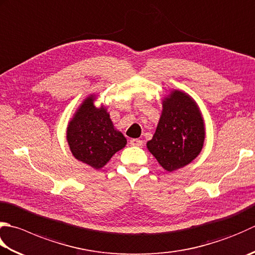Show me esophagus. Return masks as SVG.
I'll return each instance as SVG.
<instances>
[{
  "instance_id": "34e87169",
  "label": "esophagus",
  "mask_w": 255,
  "mask_h": 255,
  "mask_svg": "<svg viewBox=\"0 0 255 255\" xmlns=\"http://www.w3.org/2000/svg\"><path fill=\"white\" fill-rule=\"evenodd\" d=\"M142 144V140L140 139H137V138H133L130 140V146H134V147H140Z\"/></svg>"
}]
</instances>
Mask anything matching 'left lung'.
Here are the masks:
<instances>
[{
    "mask_svg": "<svg viewBox=\"0 0 255 255\" xmlns=\"http://www.w3.org/2000/svg\"><path fill=\"white\" fill-rule=\"evenodd\" d=\"M206 138L202 113L197 102L179 89L162 99V111L156 132L147 142L149 152L168 172L194 160L201 152Z\"/></svg>",
    "mask_w": 255,
    "mask_h": 255,
    "instance_id": "8db88e82",
    "label": "left lung"
}]
</instances>
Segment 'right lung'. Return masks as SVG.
<instances>
[{
	"label": "right lung",
	"mask_w": 255,
	"mask_h": 255,
	"mask_svg": "<svg viewBox=\"0 0 255 255\" xmlns=\"http://www.w3.org/2000/svg\"><path fill=\"white\" fill-rule=\"evenodd\" d=\"M97 95L91 94L77 107L66 128V139L73 156L95 170L107 164L127 139L115 128L107 107H97Z\"/></svg>",
	"instance_id": "1"
}]
</instances>
